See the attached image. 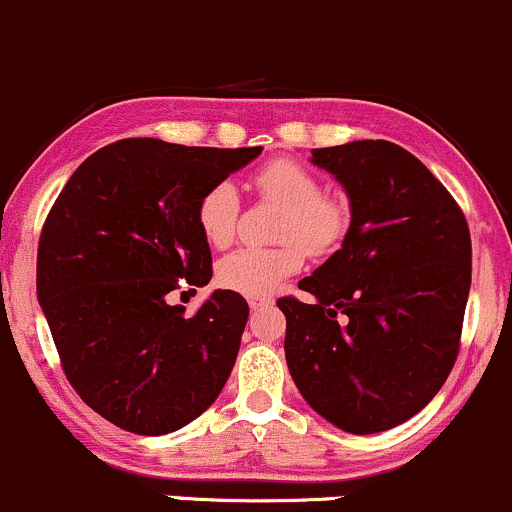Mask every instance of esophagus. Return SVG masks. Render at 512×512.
Wrapping results in <instances>:
<instances>
[{
  "label": "esophagus",
  "mask_w": 512,
  "mask_h": 512,
  "mask_svg": "<svg viewBox=\"0 0 512 512\" xmlns=\"http://www.w3.org/2000/svg\"><path fill=\"white\" fill-rule=\"evenodd\" d=\"M273 300L271 298H249V308L251 310H261V308H268Z\"/></svg>",
  "instance_id": "obj_1"
}]
</instances>
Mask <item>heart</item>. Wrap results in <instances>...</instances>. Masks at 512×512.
Instances as JSON below:
<instances>
[{
  "label": "heart",
  "mask_w": 512,
  "mask_h": 512,
  "mask_svg": "<svg viewBox=\"0 0 512 512\" xmlns=\"http://www.w3.org/2000/svg\"><path fill=\"white\" fill-rule=\"evenodd\" d=\"M254 189L268 202L283 207L278 239L286 244L261 249L244 246L226 254L217 266V278L224 288L263 298L281 288L288 276L303 266V247L310 254L330 251L342 239L347 226V207L340 199L320 192V179L295 160H273L251 179ZM239 192L231 182H219L202 194L197 204V226L204 241L217 249L231 244L239 224ZM295 238V242H288ZM301 243L298 245L297 241Z\"/></svg>",
  "instance_id": "obj_1"
}]
</instances>
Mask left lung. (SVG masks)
Masks as SVG:
<instances>
[{
    "instance_id": "left-lung-1",
    "label": "left lung",
    "mask_w": 512,
    "mask_h": 512,
    "mask_svg": "<svg viewBox=\"0 0 512 512\" xmlns=\"http://www.w3.org/2000/svg\"><path fill=\"white\" fill-rule=\"evenodd\" d=\"M342 184L350 229L281 298L295 387L347 434H377L419 414L449 377L471 291V234L419 160L387 140L313 150Z\"/></svg>"
}]
</instances>
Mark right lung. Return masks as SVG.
<instances>
[{"label": "right lung", "mask_w": 512, "mask_h": 512, "mask_svg": "<svg viewBox=\"0 0 512 512\" xmlns=\"http://www.w3.org/2000/svg\"><path fill=\"white\" fill-rule=\"evenodd\" d=\"M263 147L118 140L61 189L36 256V298L63 372L110 424L140 436L182 429L234 370L249 305L214 291L194 315L167 295L212 281L197 204Z\"/></svg>", "instance_id": "obj_1"}]
</instances>
